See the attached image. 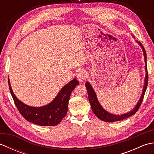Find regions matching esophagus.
I'll list each match as a JSON object with an SVG mask.
<instances>
[{
  "label": "esophagus",
  "mask_w": 154,
  "mask_h": 154,
  "mask_svg": "<svg viewBox=\"0 0 154 154\" xmlns=\"http://www.w3.org/2000/svg\"><path fill=\"white\" fill-rule=\"evenodd\" d=\"M77 79L79 81H83L87 77V72L84 69H81L77 74Z\"/></svg>",
  "instance_id": "1"
}]
</instances>
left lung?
Segmentation results:
<instances>
[{
    "instance_id": "left-lung-1",
    "label": "left lung",
    "mask_w": 154,
    "mask_h": 154,
    "mask_svg": "<svg viewBox=\"0 0 154 154\" xmlns=\"http://www.w3.org/2000/svg\"><path fill=\"white\" fill-rule=\"evenodd\" d=\"M138 43L141 45V47L143 50V55H144V59H145V63H146V69L147 71V73L146 75V79H145V83H144V86H143V93L141 97H140V99L139 100L138 103H137V105L136 107L132 111L128 112L126 114H122V115H114V114H111L109 112H106V111L103 109V107L100 106V104H99V101L97 100V98L96 96V94L94 93V90L93 89L92 87L90 85L89 82H87L85 84V86L87 87V93H88V97H89V103H91V109H92L93 112L94 114L99 118V119L101 120L104 121V122H116V121H120L124 120L125 119H127L130 116H131L134 115L137 111L138 110L139 108L141 106V104L142 103V100L143 97H144V94L145 92L147 89V86H148V67H147V62H146V53L145 51V49L143 48L142 44L140 43V42H138Z\"/></svg>"
}]
</instances>
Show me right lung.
<instances>
[{
	"mask_svg": "<svg viewBox=\"0 0 154 154\" xmlns=\"http://www.w3.org/2000/svg\"><path fill=\"white\" fill-rule=\"evenodd\" d=\"M8 85L11 95L19 112L28 122L43 126H55L66 115L71 93L79 82L76 79L70 81L62 88L57 96L48 105L42 107H32L22 103L13 93L9 79Z\"/></svg>",
	"mask_w": 154,
	"mask_h": 154,
	"instance_id": "1",
	"label": "right lung"
}]
</instances>
